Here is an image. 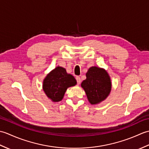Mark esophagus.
Instances as JSON below:
<instances>
[{"mask_svg": "<svg viewBox=\"0 0 149 149\" xmlns=\"http://www.w3.org/2000/svg\"><path fill=\"white\" fill-rule=\"evenodd\" d=\"M75 79H76V81H77V83L78 84H79L81 83V77L79 76H77L76 77H75Z\"/></svg>", "mask_w": 149, "mask_h": 149, "instance_id": "esophagus-1", "label": "esophagus"}]
</instances>
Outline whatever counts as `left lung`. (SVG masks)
Segmentation results:
<instances>
[{
	"instance_id": "obj_1",
	"label": "left lung",
	"mask_w": 149,
	"mask_h": 149,
	"mask_svg": "<svg viewBox=\"0 0 149 149\" xmlns=\"http://www.w3.org/2000/svg\"><path fill=\"white\" fill-rule=\"evenodd\" d=\"M86 79L81 83L88 99L91 104H96L108 96L111 88L109 75L104 70L93 66L86 74Z\"/></svg>"
}]
</instances>
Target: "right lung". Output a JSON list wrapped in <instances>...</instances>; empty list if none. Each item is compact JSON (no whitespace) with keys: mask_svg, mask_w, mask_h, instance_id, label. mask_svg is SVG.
Listing matches in <instances>:
<instances>
[{"mask_svg":"<svg viewBox=\"0 0 149 149\" xmlns=\"http://www.w3.org/2000/svg\"><path fill=\"white\" fill-rule=\"evenodd\" d=\"M76 84L74 76L68 74L64 68L58 66L47 75L43 81V89L53 102H59L63 99L67 88Z\"/></svg>","mask_w":149,"mask_h":149,"instance_id":"obj_1","label":"right lung"}]
</instances>
